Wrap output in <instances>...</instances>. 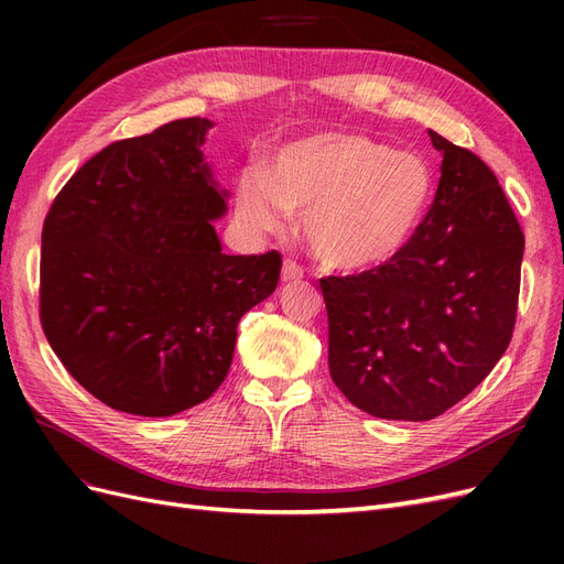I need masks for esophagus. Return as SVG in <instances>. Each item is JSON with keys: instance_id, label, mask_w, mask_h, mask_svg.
Wrapping results in <instances>:
<instances>
[{"instance_id": "1", "label": "esophagus", "mask_w": 564, "mask_h": 564, "mask_svg": "<svg viewBox=\"0 0 564 564\" xmlns=\"http://www.w3.org/2000/svg\"><path fill=\"white\" fill-rule=\"evenodd\" d=\"M301 278H303V270H301L296 263L286 261V263L282 265V282H299Z\"/></svg>"}]
</instances>
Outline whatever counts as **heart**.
I'll use <instances>...</instances> for the list:
<instances>
[{"mask_svg": "<svg viewBox=\"0 0 564 564\" xmlns=\"http://www.w3.org/2000/svg\"><path fill=\"white\" fill-rule=\"evenodd\" d=\"M431 191L429 166L414 152L322 131L280 148L265 174L245 172L235 212L249 235L275 232L286 214H301L303 240L324 268L367 272L412 240Z\"/></svg>", "mask_w": 564, "mask_h": 564, "instance_id": "1", "label": "heart"}]
</instances>
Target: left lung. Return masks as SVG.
<instances>
[{"instance_id":"left-lung-1","label":"left lung","mask_w":564,"mask_h":564,"mask_svg":"<svg viewBox=\"0 0 564 564\" xmlns=\"http://www.w3.org/2000/svg\"><path fill=\"white\" fill-rule=\"evenodd\" d=\"M437 193L412 240L381 268L319 280L329 373L362 412L429 421L485 381L518 313L524 235L491 169L429 129Z\"/></svg>"}]
</instances>
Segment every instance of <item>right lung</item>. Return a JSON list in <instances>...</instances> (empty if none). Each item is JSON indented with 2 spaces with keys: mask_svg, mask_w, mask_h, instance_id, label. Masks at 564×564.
<instances>
[{
  "mask_svg": "<svg viewBox=\"0 0 564 564\" xmlns=\"http://www.w3.org/2000/svg\"><path fill=\"white\" fill-rule=\"evenodd\" d=\"M207 117L117 141L65 183L42 230L48 346L104 404L174 416L226 381L237 322L275 292L278 251L228 256V191L204 160Z\"/></svg>",
  "mask_w": 564,
  "mask_h": 564,
  "instance_id": "add662e5",
  "label": "right lung"
}]
</instances>
